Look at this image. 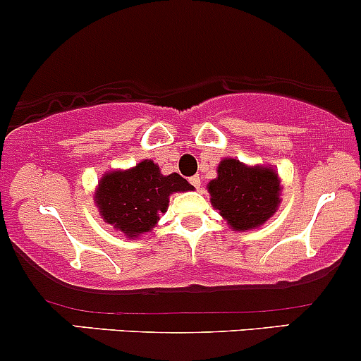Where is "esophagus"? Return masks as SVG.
<instances>
[{
  "instance_id": "esophagus-1",
  "label": "esophagus",
  "mask_w": 361,
  "mask_h": 361,
  "mask_svg": "<svg viewBox=\"0 0 361 361\" xmlns=\"http://www.w3.org/2000/svg\"><path fill=\"white\" fill-rule=\"evenodd\" d=\"M190 183H192L195 188H200V176H197V174H195V176H192V178H190Z\"/></svg>"
}]
</instances>
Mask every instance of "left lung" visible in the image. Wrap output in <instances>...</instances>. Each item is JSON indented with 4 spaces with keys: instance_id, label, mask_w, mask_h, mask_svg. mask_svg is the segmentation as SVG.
<instances>
[{
    "instance_id": "left-lung-1",
    "label": "left lung",
    "mask_w": 361,
    "mask_h": 361,
    "mask_svg": "<svg viewBox=\"0 0 361 361\" xmlns=\"http://www.w3.org/2000/svg\"><path fill=\"white\" fill-rule=\"evenodd\" d=\"M211 202L233 230L263 225L280 202V181L270 168H247L235 159H225L218 178L207 185Z\"/></svg>"
}]
</instances>
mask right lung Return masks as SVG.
Here are the masks:
<instances>
[{
    "instance_id": "1",
    "label": "right lung",
    "mask_w": 361,
    "mask_h": 361,
    "mask_svg": "<svg viewBox=\"0 0 361 361\" xmlns=\"http://www.w3.org/2000/svg\"><path fill=\"white\" fill-rule=\"evenodd\" d=\"M192 188L178 173L164 176L157 164L142 161L133 169L105 174L98 183L97 206L109 225L126 237H138L154 228L159 214L168 209L171 193Z\"/></svg>"
}]
</instances>
